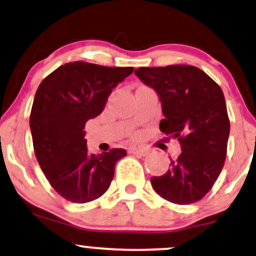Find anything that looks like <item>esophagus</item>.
Listing matches in <instances>:
<instances>
[{
    "label": "esophagus",
    "mask_w": 256,
    "mask_h": 256,
    "mask_svg": "<svg viewBox=\"0 0 256 256\" xmlns=\"http://www.w3.org/2000/svg\"><path fill=\"white\" fill-rule=\"evenodd\" d=\"M128 152H130V154H134V155H140V156H146L149 152L146 150V149H143V148L131 146V148H128Z\"/></svg>",
    "instance_id": "esophagus-1"
}]
</instances>
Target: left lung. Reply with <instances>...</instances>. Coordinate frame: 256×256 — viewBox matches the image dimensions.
<instances>
[{"instance_id":"8db88e82","label":"left lung","mask_w":256,"mask_h":256,"mask_svg":"<svg viewBox=\"0 0 256 256\" xmlns=\"http://www.w3.org/2000/svg\"><path fill=\"white\" fill-rule=\"evenodd\" d=\"M134 73L156 91L164 118L160 130L177 138L182 152L150 183L161 198L177 204L198 202L212 189L226 158L230 120L220 86L195 66L140 67Z\"/></svg>"}]
</instances>
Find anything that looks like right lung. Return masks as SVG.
Here are the masks:
<instances>
[{"label":"right lung","instance_id":"obj_1","mask_svg":"<svg viewBox=\"0 0 256 256\" xmlns=\"http://www.w3.org/2000/svg\"><path fill=\"white\" fill-rule=\"evenodd\" d=\"M134 72L74 61L40 84L30 116L34 149L40 168L58 195L85 204L107 192L125 149L95 155L88 150L84 126L104 110L112 90Z\"/></svg>","mask_w":256,"mask_h":256}]
</instances>
